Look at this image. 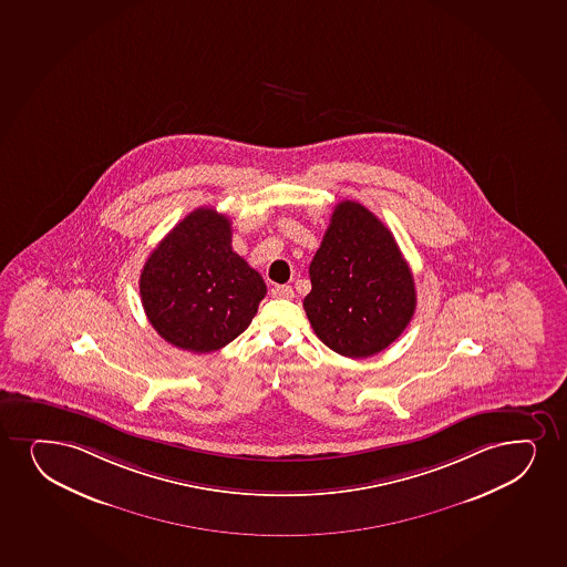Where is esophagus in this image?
<instances>
[{"mask_svg":"<svg viewBox=\"0 0 567 567\" xmlns=\"http://www.w3.org/2000/svg\"><path fill=\"white\" fill-rule=\"evenodd\" d=\"M271 296L274 298H280V300H292L293 290L292 287H288V285H275L271 288Z\"/></svg>","mask_w":567,"mask_h":567,"instance_id":"esophagus-1","label":"esophagus"}]
</instances>
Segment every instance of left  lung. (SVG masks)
Wrapping results in <instances>:
<instances>
[{
	"label": "left lung",
	"instance_id": "8db88e82",
	"mask_svg": "<svg viewBox=\"0 0 567 567\" xmlns=\"http://www.w3.org/2000/svg\"><path fill=\"white\" fill-rule=\"evenodd\" d=\"M307 319L324 346L367 359L391 346L415 311L408 261L383 221L357 200H341L309 266Z\"/></svg>",
	"mask_w": 567,
	"mask_h": 567
}]
</instances>
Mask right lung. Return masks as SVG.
I'll return each instance as SVG.
<instances>
[{
    "label": "right lung",
    "mask_w": 567,
    "mask_h": 567,
    "mask_svg": "<svg viewBox=\"0 0 567 567\" xmlns=\"http://www.w3.org/2000/svg\"><path fill=\"white\" fill-rule=\"evenodd\" d=\"M261 275L231 248V221L200 207L171 229L141 274L142 306L171 346L210 353L247 330L266 296Z\"/></svg>",
    "instance_id": "right-lung-1"
}]
</instances>
